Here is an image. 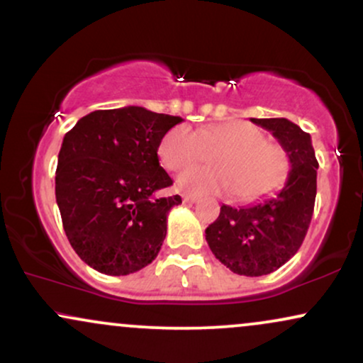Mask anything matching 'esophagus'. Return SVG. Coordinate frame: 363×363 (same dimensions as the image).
Returning <instances> with one entry per match:
<instances>
[{
    "mask_svg": "<svg viewBox=\"0 0 363 363\" xmlns=\"http://www.w3.org/2000/svg\"><path fill=\"white\" fill-rule=\"evenodd\" d=\"M182 201H184V203H187V204H194V203H197V201H199V197L184 196V197H182Z\"/></svg>",
    "mask_w": 363,
    "mask_h": 363,
    "instance_id": "esophagus-1",
    "label": "esophagus"
}]
</instances>
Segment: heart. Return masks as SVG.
Listing matches in <instances>:
<instances>
[{"instance_id": "obj_1", "label": "heart", "mask_w": 363, "mask_h": 363, "mask_svg": "<svg viewBox=\"0 0 363 363\" xmlns=\"http://www.w3.org/2000/svg\"><path fill=\"white\" fill-rule=\"evenodd\" d=\"M213 154L206 167L187 169L177 187L191 194H229L241 203H253L281 186L288 159L281 147L266 140L253 123L235 121L189 130L172 127L159 144V159L169 171H181Z\"/></svg>"}]
</instances>
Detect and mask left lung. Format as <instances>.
<instances>
[{
  "label": "left lung",
  "instance_id": "obj_1",
  "mask_svg": "<svg viewBox=\"0 0 363 363\" xmlns=\"http://www.w3.org/2000/svg\"><path fill=\"white\" fill-rule=\"evenodd\" d=\"M279 142L290 160L286 182L277 194L242 208L223 204L206 229V241L226 268L245 277L273 273L300 250L316 196V162L310 134L288 118H251Z\"/></svg>",
  "mask_w": 363,
  "mask_h": 363
}]
</instances>
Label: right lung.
I'll return each mask as SVG.
<instances>
[{"instance_id": "right-lung-1", "label": "right lung", "mask_w": 363, "mask_h": 363, "mask_svg": "<svg viewBox=\"0 0 363 363\" xmlns=\"http://www.w3.org/2000/svg\"><path fill=\"white\" fill-rule=\"evenodd\" d=\"M181 117L144 107L95 110L63 137L55 196L63 229L90 268L123 277L157 256L167 214L181 196H155L172 186L157 149Z\"/></svg>"}]
</instances>
